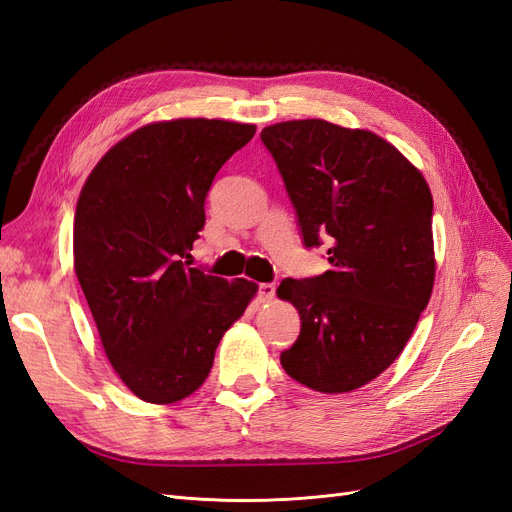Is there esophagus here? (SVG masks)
Returning a JSON list of instances; mask_svg holds the SVG:
<instances>
[{
    "label": "esophagus",
    "instance_id": "esophagus-1",
    "mask_svg": "<svg viewBox=\"0 0 512 512\" xmlns=\"http://www.w3.org/2000/svg\"><path fill=\"white\" fill-rule=\"evenodd\" d=\"M273 297H275V284H260V286H258V299H260L262 303L271 301Z\"/></svg>",
    "mask_w": 512,
    "mask_h": 512
}]
</instances>
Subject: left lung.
Wrapping results in <instances>:
<instances>
[{
    "label": "left lung",
    "instance_id": "obj_1",
    "mask_svg": "<svg viewBox=\"0 0 512 512\" xmlns=\"http://www.w3.org/2000/svg\"><path fill=\"white\" fill-rule=\"evenodd\" d=\"M297 211L303 245L329 243L331 269L277 288L301 316L280 361L320 393H348L380 376L427 307L433 198L423 175L374 132L322 119L260 132Z\"/></svg>",
    "mask_w": 512,
    "mask_h": 512
}]
</instances>
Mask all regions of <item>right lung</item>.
I'll list each match as a JSON object with an SVG mask.
<instances>
[{
    "label": "right lung",
    "mask_w": 512,
    "mask_h": 512,
    "mask_svg": "<svg viewBox=\"0 0 512 512\" xmlns=\"http://www.w3.org/2000/svg\"><path fill=\"white\" fill-rule=\"evenodd\" d=\"M256 126L222 119L149 123L91 170L74 215V271L104 352L149 404L192 395L258 286L190 267L218 170Z\"/></svg>",
    "instance_id": "add662e5"
}]
</instances>
